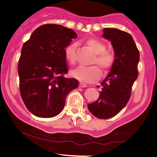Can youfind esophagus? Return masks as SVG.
<instances>
[{
	"label": "esophagus",
	"instance_id": "34e87169",
	"mask_svg": "<svg viewBox=\"0 0 157 157\" xmlns=\"http://www.w3.org/2000/svg\"><path fill=\"white\" fill-rule=\"evenodd\" d=\"M79 86H80V88H86V87H87L88 85L86 84V83H84V82H80V85H79Z\"/></svg>",
	"mask_w": 157,
	"mask_h": 157
}]
</instances>
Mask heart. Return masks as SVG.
Wrapping results in <instances>:
<instances>
[{"instance_id":"b5f03b06","label":"heart","mask_w":157,"mask_h":157,"mask_svg":"<svg viewBox=\"0 0 157 157\" xmlns=\"http://www.w3.org/2000/svg\"><path fill=\"white\" fill-rule=\"evenodd\" d=\"M84 44L95 54L92 60V63H97L105 71L112 67L114 63V55L112 52L105 50V45L102 41L95 38L86 39ZM75 48L76 45L71 44L65 48V58L70 64H75ZM71 75L77 80L82 82H92L100 78L102 72L97 66H92L88 68L79 67L71 71Z\"/></svg>"}]
</instances>
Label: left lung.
Instances as JSON below:
<instances>
[{
  "mask_svg": "<svg viewBox=\"0 0 157 157\" xmlns=\"http://www.w3.org/2000/svg\"><path fill=\"white\" fill-rule=\"evenodd\" d=\"M104 38L111 42L114 63L102 82V89L97 101L88 104V109L99 119L113 117L126 105L132 86L138 77L140 52L132 36L117 29H103Z\"/></svg>",
  "mask_w": 157,
  "mask_h": 157,
  "instance_id": "1",
  "label": "left lung"
}]
</instances>
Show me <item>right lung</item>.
Instances as JSON below:
<instances>
[{
	"label": "right lung",
	"instance_id": "right-lung-1",
	"mask_svg": "<svg viewBox=\"0 0 157 157\" xmlns=\"http://www.w3.org/2000/svg\"><path fill=\"white\" fill-rule=\"evenodd\" d=\"M77 34L56 24L37 28L24 43L17 66L20 92L29 111L36 117H54L63 109L67 94L79 81L66 78L65 48Z\"/></svg>",
	"mask_w": 157,
	"mask_h": 157
}]
</instances>
